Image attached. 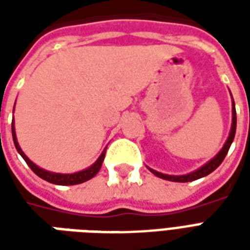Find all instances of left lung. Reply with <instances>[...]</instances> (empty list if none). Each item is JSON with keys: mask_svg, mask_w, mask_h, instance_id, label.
<instances>
[{"mask_svg": "<svg viewBox=\"0 0 250 250\" xmlns=\"http://www.w3.org/2000/svg\"><path fill=\"white\" fill-rule=\"evenodd\" d=\"M233 99V98H231ZM231 115H233V118H231V128H230V134L228 136V139H226L225 145L224 147L221 148V151L215 155L213 159H210L209 162L205 163L202 167H199L198 170H195L193 173L190 174H185V175H168V174H163V173H158L155 170H152V168L148 167V170L151 171L154 175H157L159 178L166 179V181H171V182H191V181H195V179L202 178V177H206V175H209L210 173H213L215 168L220 166L222 161L225 159L226 154L229 151V148H230V145L233 139H234V135H236V125H237V116H236V107H234V100L231 102Z\"/></svg>", "mask_w": 250, "mask_h": 250, "instance_id": "left-lung-1", "label": "left lung"}]
</instances>
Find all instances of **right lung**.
I'll use <instances>...</instances> for the list:
<instances>
[{"mask_svg":"<svg viewBox=\"0 0 250 250\" xmlns=\"http://www.w3.org/2000/svg\"><path fill=\"white\" fill-rule=\"evenodd\" d=\"M12 135H13V142H14V146L17 148V151L21 157L24 158V161L28 163V166L32 168V171L36 174V175H39L40 178H42L44 181H48V182H51V184L55 185H79L83 184V182H85L88 179L93 178L96 174L99 173V170L102 167V163L104 161V157H105V150L102 152V155L98 158V161L93 163L92 166H89L85 170H82V171H79V173H73V174H59V173H51V171H46L44 168L39 167L37 165L30 161L29 158L26 157L24 154V151L21 150V147H20L19 142H17V136H16V130H14V120L12 122Z\"/></svg>","mask_w":250,"mask_h":250,"instance_id":"add662e5","label":"right lung"}]
</instances>
